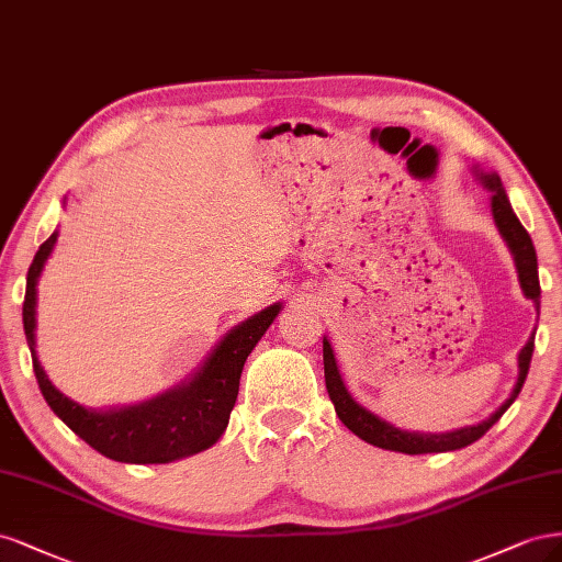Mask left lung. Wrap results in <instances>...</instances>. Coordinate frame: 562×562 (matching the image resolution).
<instances>
[{
  "label": "left lung",
  "mask_w": 562,
  "mask_h": 562,
  "mask_svg": "<svg viewBox=\"0 0 562 562\" xmlns=\"http://www.w3.org/2000/svg\"><path fill=\"white\" fill-rule=\"evenodd\" d=\"M479 182L493 193L491 198V212L495 226L499 231V235L504 238L506 247H509L514 263H516V273H518V282L525 299H530L535 303V311L539 315V296H541V286H539V273H537V251L532 245L530 233L522 228V224L518 222V216L506 198V191L502 187V179L497 172H483L479 168H474ZM537 331V327H535ZM535 331L530 334L528 342L520 348L518 352V378L516 385L506 400L495 413L487 415V418L479 425H469V427H460L452 431H441V434H425V431H408L402 427H394L392 423L378 418L375 413H371L369 408L361 406L355 396L348 392L346 383H342V375L338 369V361L334 355V348L329 338H322V352H324V380H327V392L329 400L334 402L336 415L340 418V423L346 425L352 434L361 441H367L371 446H378L383 450H394V452H406V456H423V452H446V450H460L469 443L479 441L483 434L491 429L504 411L509 408L518 392L522 390L525 378H528V369H530V359H532V350H535Z\"/></svg>",
  "instance_id": "8db88e82"
}]
</instances>
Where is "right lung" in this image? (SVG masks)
Segmentation results:
<instances>
[{
  "label": "right lung",
  "instance_id": "obj_1",
  "mask_svg": "<svg viewBox=\"0 0 562 562\" xmlns=\"http://www.w3.org/2000/svg\"><path fill=\"white\" fill-rule=\"evenodd\" d=\"M56 240L58 231H53L34 255L23 303V329L34 375L50 411L90 448L116 462L168 464L214 446L226 431L238 400L245 361L282 311V303L268 305L233 327L216 342L203 364L172 390L133 406L83 408L50 383L37 357V282Z\"/></svg>",
  "mask_w": 562,
  "mask_h": 562
}]
</instances>
